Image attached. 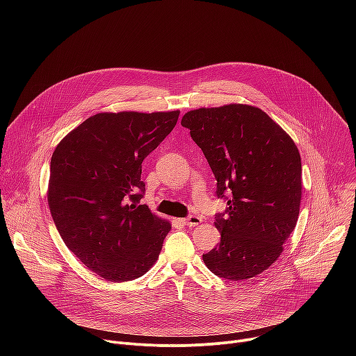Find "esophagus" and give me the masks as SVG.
<instances>
[{"mask_svg": "<svg viewBox=\"0 0 356 356\" xmlns=\"http://www.w3.org/2000/svg\"><path fill=\"white\" fill-rule=\"evenodd\" d=\"M183 222H184V225H187V227H195V225H198V224L201 222V218L197 217V216H188L187 218L183 220Z\"/></svg>", "mask_w": 356, "mask_h": 356, "instance_id": "34e87169", "label": "esophagus"}]
</instances>
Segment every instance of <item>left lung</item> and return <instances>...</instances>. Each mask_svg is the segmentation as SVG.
<instances>
[{"instance_id": "obj_1", "label": "left lung", "mask_w": 356, "mask_h": 356, "mask_svg": "<svg viewBox=\"0 0 356 356\" xmlns=\"http://www.w3.org/2000/svg\"><path fill=\"white\" fill-rule=\"evenodd\" d=\"M181 125L204 154L217 180V197L228 206L216 214L221 242L202 261L222 279L255 277L277 261L297 224L298 149L266 113L250 106L193 110Z\"/></svg>"}]
</instances>
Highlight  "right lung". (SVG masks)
Instances as JSON below:
<instances>
[{
    "instance_id": "1",
    "label": "right lung",
    "mask_w": 356,
    "mask_h": 356,
    "mask_svg": "<svg viewBox=\"0 0 356 356\" xmlns=\"http://www.w3.org/2000/svg\"><path fill=\"white\" fill-rule=\"evenodd\" d=\"M179 111L101 113L56 146L47 202L66 246L108 282L140 277L155 264L170 224L139 204L142 162L175 128Z\"/></svg>"
}]
</instances>
